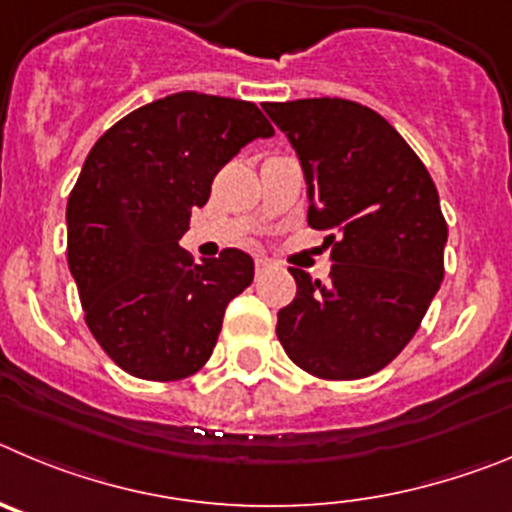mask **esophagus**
I'll return each mask as SVG.
<instances>
[{
    "mask_svg": "<svg viewBox=\"0 0 512 512\" xmlns=\"http://www.w3.org/2000/svg\"><path fill=\"white\" fill-rule=\"evenodd\" d=\"M267 267H270V260H265V257H255V270H257V275L265 273Z\"/></svg>",
    "mask_w": 512,
    "mask_h": 512,
    "instance_id": "1",
    "label": "esophagus"
}]
</instances>
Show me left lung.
Returning <instances> with one entry per match:
<instances>
[{
	"label": "left lung",
	"instance_id": "8db88e82",
	"mask_svg": "<svg viewBox=\"0 0 512 512\" xmlns=\"http://www.w3.org/2000/svg\"><path fill=\"white\" fill-rule=\"evenodd\" d=\"M296 147L308 183V227L331 232L326 283L298 267L278 311L285 354L321 380H362L390 365L421 326L444 280L439 191L393 124L349 99L265 104Z\"/></svg>",
	"mask_w": 512,
	"mask_h": 512
}]
</instances>
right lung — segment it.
<instances>
[{"mask_svg": "<svg viewBox=\"0 0 512 512\" xmlns=\"http://www.w3.org/2000/svg\"><path fill=\"white\" fill-rule=\"evenodd\" d=\"M242 99L181 91L135 109L91 147L68 196V267L84 319L114 365L173 382L209 362L224 311L252 283L242 250L193 262L178 239L214 176L273 135Z\"/></svg>", "mask_w": 512, "mask_h": 512, "instance_id": "add662e5", "label": "right lung"}]
</instances>
